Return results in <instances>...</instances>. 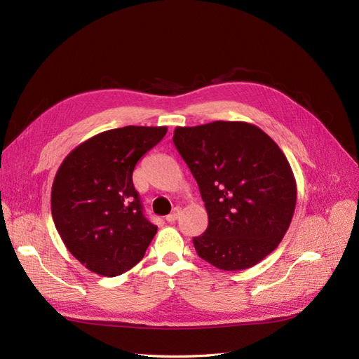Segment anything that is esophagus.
<instances>
[{
    "instance_id": "obj_1",
    "label": "esophagus",
    "mask_w": 359,
    "mask_h": 359,
    "mask_svg": "<svg viewBox=\"0 0 359 359\" xmlns=\"http://www.w3.org/2000/svg\"><path fill=\"white\" fill-rule=\"evenodd\" d=\"M179 215H180V210H179V208H175V211H172V213H170V215L165 217V220H167L168 223L176 222L177 217H179Z\"/></svg>"
}]
</instances>
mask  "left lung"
<instances>
[{
	"label": "left lung",
	"mask_w": 359,
	"mask_h": 359,
	"mask_svg": "<svg viewBox=\"0 0 359 359\" xmlns=\"http://www.w3.org/2000/svg\"><path fill=\"white\" fill-rule=\"evenodd\" d=\"M176 149L208 215L198 256L222 271L255 266L278 247L296 208V180L283 151L259 127L215 121L177 127Z\"/></svg>",
	"instance_id": "obj_1"
}]
</instances>
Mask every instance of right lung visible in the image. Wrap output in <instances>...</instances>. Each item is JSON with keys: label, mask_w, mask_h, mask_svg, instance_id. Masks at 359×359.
<instances>
[{"label": "right lung", "mask_w": 359, "mask_h": 359, "mask_svg": "<svg viewBox=\"0 0 359 359\" xmlns=\"http://www.w3.org/2000/svg\"><path fill=\"white\" fill-rule=\"evenodd\" d=\"M167 127L103 131L63 159L51 188L55 226L71 255L91 272L116 276L137 264L156 233L133 184L139 159Z\"/></svg>", "instance_id": "add662e5"}]
</instances>
